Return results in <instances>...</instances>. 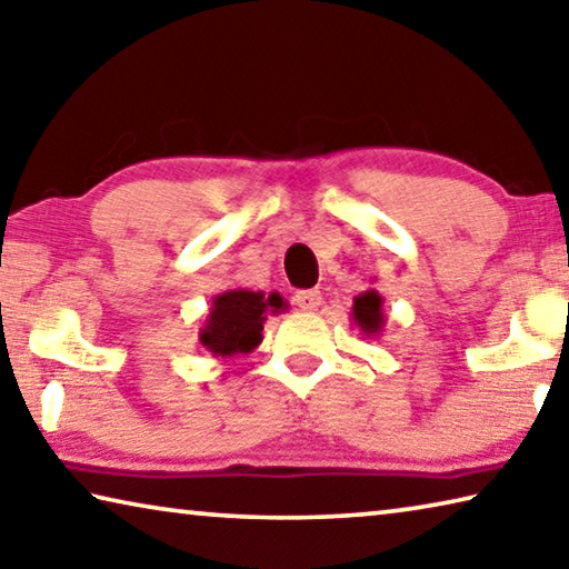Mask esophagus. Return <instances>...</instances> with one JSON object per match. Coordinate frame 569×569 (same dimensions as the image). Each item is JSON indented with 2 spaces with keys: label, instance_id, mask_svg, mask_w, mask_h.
Instances as JSON below:
<instances>
[{
  "label": "esophagus",
  "instance_id": "esophagus-1",
  "mask_svg": "<svg viewBox=\"0 0 569 569\" xmlns=\"http://www.w3.org/2000/svg\"><path fill=\"white\" fill-rule=\"evenodd\" d=\"M295 302L300 310L315 312L322 305V295H320V290H300L295 295Z\"/></svg>",
  "mask_w": 569,
  "mask_h": 569
}]
</instances>
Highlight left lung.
Here are the masks:
<instances>
[{
    "label": "left lung",
    "instance_id": "8db88e82",
    "mask_svg": "<svg viewBox=\"0 0 569 569\" xmlns=\"http://www.w3.org/2000/svg\"><path fill=\"white\" fill-rule=\"evenodd\" d=\"M352 325L366 335V338H378L386 328V315H383V297L376 290H366L360 292L356 300H352V310H350Z\"/></svg>",
    "mask_w": 569,
    "mask_h": 569
}]
</instances>
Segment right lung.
Masks as SVG:
<instances>
[{"instance_id": "obj_1", "label": "right lung", "mask_w": 569, "mask_h": 569, "mask_svg": "<svg viewBox=\"0 0 569 569\" xmlns=\"http://www.w3.org/2000/svg\"><path fill=\"white\" fill-rule=\"evenodd\" d=\"M287 310L279 292H254L237 287L213 297L207 322L199 330V342L213 358L247 356L262 342L267 315Z\"/></svg>"}]
</instances>
